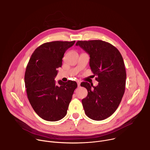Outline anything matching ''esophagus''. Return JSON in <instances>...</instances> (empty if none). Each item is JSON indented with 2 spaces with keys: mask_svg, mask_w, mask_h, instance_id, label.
Returning <instances> with one entry per match:
<instances>
[{
  "mask_svg": "<svg viewBox=\"0 0 150 150\" xmlns=\"http://www.w3.org/2000/svg\"><path fill=\"white\" fill-rule=\"evenodd\" d=\"M77 84H78V87H80V84H81V82L79 81H77Z\"/></svg>",
  "mask_w": 150,
  "mask_h": 150,
  "instance_id": "obj_1",
  "label": "esophagus"
}]
</instances>
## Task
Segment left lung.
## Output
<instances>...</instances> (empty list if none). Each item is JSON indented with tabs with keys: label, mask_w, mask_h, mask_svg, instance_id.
<instances>
[{
	"label": "left lung",
	"mask_w": 150,
	"mask_h": 150,
	"mask_svg": "<svg viewBox=\"0 0 150 150\" xmlns=\"http://www.w3.org/2000/svg\"><path fill=\"white\" fill-rule=\"evenodd\" d=\"M79 46L90 57V67L97 76V86L83 82L88 95L82 103L86 115L94 120L110 116L117 109L125 93L126 74L123 57L112 45L101 40L78 41Z\"/></svg>",
	"instance_id": "left-lung-1"
}]
</instances>
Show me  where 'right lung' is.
<instances>
[{"instance_id": "1", "label": "right lung", "mask_w": 150, "mask_h": 150, "mask_svg": "<svg viewBox=\"0 0 150 150\" xmlns=\"http://www.w3.org/2000/svg\"><path fill=\"white\" fill-rule=\"evenodd\" d=\"M75 41L46 42L32 54L25 73L27 97L35 113L42 119L55 122L65 117L74 90L75 81L56 84L57 69L62 67L64 53Z\"/></svg>"}]
</instances>
